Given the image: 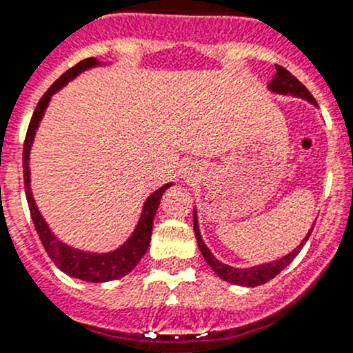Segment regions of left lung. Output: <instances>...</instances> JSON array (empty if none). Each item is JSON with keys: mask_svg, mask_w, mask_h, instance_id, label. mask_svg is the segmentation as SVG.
I'll use <instances>...</instances> for the list:
<instances>
[{"mask_svg": "<svg viewBox=\"0 0 353 353\" xmlns=\"http://www.w3.org/2000/svg\"><path fill=\"white\" fill-rule=\"evenodd\" d=\"M268 88L272 91V93L292 94V97L304 98V100H307L315 107L319 105L315 98L311 97L310 91H307L306 88H304V85L301 84V82L297 81V79H295L290 72H288V70H285L283 66L276 65V74H274V77H272V81L269 82ZM313 227H315V225H313ZM313 227H311V230H313ZM193 230H195L196 244H199V248H200V253L204 255L205 262L211 265L212 271L220 276L221 279L228 281V283L241 285V287H259V285H263V283H268V281H271L274 276H278L279 272L283 271L288 263H290L292 260L297 256V253L303 250V246H304V243L307 241V237L311 236V230H310L307 232V236L303 239V243L295 248L294 252H290L288 255L281 256V259L274 260V262L260 263V265H253V268L239 269V268H232V265H227V263L220 262V260L216 259V256L209 252V248L205 246V243L202 241V236H200L199 220H196V211H193Z\"/></svg>", "mask_w": 353, "mask_h": 353, "instance_id": "obj_1", "label": "left lung"}]
</instances>
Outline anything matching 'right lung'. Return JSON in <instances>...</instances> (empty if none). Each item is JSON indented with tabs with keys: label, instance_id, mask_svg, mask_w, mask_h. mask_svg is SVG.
<instances>
[{
	"label": "right lung",
	"instance_id": "right-lung-1",
	"mask_svg": "<svg viewBox=\"0 0 353 353\" xmlns=\"http://www.w3.org/2000/svg\"><path fill=\"white\" fill-rule=\"evenodd\" d=\"M100 65L101 63L98 61L97 58L84 59V61L77 63L74 68L66 70L65 74L50 85L49 90H47V93L40 98V101H38L37 109H34L30 126H28L26 141H24V151H22L24 190H26V199L28 205H30L31 220H33L37 234L38 237H40V241H42L43 248H46L47 255L50 256V260H52L65 274L72 276V278L82 279V281H90V283H103V281H110V279L123 278V276H126L128 272L133 271V268H135V265L141 262L142 256L145 255L149 243H151L153 220L154 214H157L158 205H160L161 195H163L165 190L169 188V186H172V183L163 184L161 188H158L157 192H153L148 199H145L141 218H139L137 227H135L132 236L126 239V243H123L121 246L116 248L114 252L109 253H91L68 246V244H65L63 241H59L58 237L54 236L52 232H50L49 225H47V221L43 220L42 212L38 211V205L33 199L30 184V153L38 125L42 121L47 105H49L50 97H52L54 93H58L63 85L68 84L72 79H75L79 74H82L84 70H90L93 68V66Z\"/></svg>",
	"mask_w": 353,
	"mask_h": 353
}]
</instances>
